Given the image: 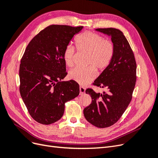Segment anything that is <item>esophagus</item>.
<instances>
[{
	"label": "esophagus",
	"mask_w": 158,
	"mask_h": 158,
	"mask_svg": "<svg viewBox=\"0 0 158 158\" xmlns=\"http://www.w3.org/2000/svg\"><path fill=\"white\" fill-rule=\"evenodd\" d=\"M85 89L82 87V86H80V94H83L85 93Z\"/></svg>",
	"instance_id": "esophagus-1"
}]
</instances>
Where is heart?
I'll return each instance as SVG.
<instances>
[{
    "label": "heart",
    "instance_id": "b5f03b06",
    "mask_svg": "<svg viewBox=\"0 0 158 158\" xmlns=\"http://www.w3.org/2000/svg\"><path fill=\"white\" fill-rule=\"evenodd\" d=\"M76 45L78 51L87 55L85 69H74L69 72V77L80 84H85L93 80L96 76V70L106 69L111 63L114 53L113 42L100 35L92 31H85L76 37ZM74 47L69 45L63 52V59L66 66L74 65Z\"/></svg>",
    "mask_w": 158,
    "mask_h": 158
}]
</instances>
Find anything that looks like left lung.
I'll return each mask as SVG.
<instances>
[{
	"instance_id": "8db88e82",
	"label": "left lung",
	"mask_w": 158,
	"mask_h": 158,
	"mask_svg": "<svg viewBox=\"0 0 158 158\" xmlns=\"http://www.w3.org/2000/svg\"><path fill=\"white\" fill-rule=\"evenodd\" d=\"M95 30L111 37L114 53L109 65L93 84L106 88L107 92L100 94L90 88L85 90L92 101L84 109V115L94 126L106 128L118 121L131 101L136 81V63L131 47L121 31L112 27Z\"/></svg>"
}]
</instances>
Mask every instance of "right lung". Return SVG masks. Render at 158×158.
<instances>
[{
  "label": "right lung",
  "mask_w": 158,
  "mask_h": 158,
  "mask_svg": "<svg viewBox=\"0 0 158 158\" xmlns=\"http://www.w3.org/2000/svg\"><path fill=\"white\" fill-rule=\"evenodd\" d=\"M83 26L51 25L27 45L19 70L20 92L31 117L43 125L59 121L64 104L77 97L79 85L62 81L67 75L63 52Z\"/></svg>",
  "instance_id": "right-lung-1"
}]
</instances>
